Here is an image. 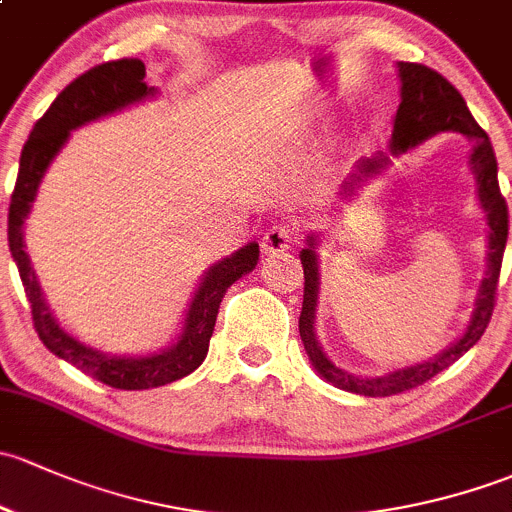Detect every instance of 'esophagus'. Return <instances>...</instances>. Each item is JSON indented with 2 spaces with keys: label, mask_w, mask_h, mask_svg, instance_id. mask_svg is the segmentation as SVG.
Here are the masks:
<instances>
[{
  "label": "esophagus",
  "mask_w": 512,
  "mask_h": 512,
  "mask_svg": "<svg viewBox=\"0 0 512 512\" xmlns=\"http://www.w3.org/2000/svg\"><path fill=\"white\" fill-rule=\"evenodd\" d=\"M293 231L288 226H271L261 239V251L266 256H278L291 249Z\"/></svg>",
  "instance_id": "obj_1"
}]
</instances>
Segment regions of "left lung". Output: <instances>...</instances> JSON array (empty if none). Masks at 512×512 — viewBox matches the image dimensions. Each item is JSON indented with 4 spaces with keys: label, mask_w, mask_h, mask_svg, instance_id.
<instances>
[{
    "label": "left lung",
    "mask_w": 512,
    "mask_h": 512,
    "mask_svg": "<svg viewBox=\"0 0 512 512\" xmlns=\"http://www.w3.org/2000/svg\"><path fill=\"white\" fill-rule=\"evenodd\" d=\"M399 76V108L392 120V138H389L387 152H374L372 157H362L357 160L355 170L347 175L342 182L340 199L342 202H352L362 187L374 177L382 175L392 157L404 155V152L414 150L421 142L436 138L444 133H458L471 142V152H468V167H471L473 182H476V199L481 204L483 214H486L488 226V246H486V271H483V281L478 286L476 300H473V313L468 318L466 330L446 345L444 350L436 355L426 357L421 362L412 365L394 367V370L382 374H352L335 365L328 355L323 352L315 333V323H318V305H320V244H323V231H313L305 236V246L300 249V263H303L305 273V293H303V310H300V340H303L308 360L313 370L320 374L328 384L345 392L362 394V397H389V394L407 392V389L419 387V384L429 382L446 367L453 365L458 357L466 355L481 335L486 333L488 323H491L493 305H495V288H498L500 263H503L505 241H508V209H505V199L500 197L498 187V162H495L493 147L488 135L478 128L473 120L471 110L466 108V100L461 93L439 76L431 68L419 66V63H397Z\"/></svg>",
    "instance_id": "obj_1"
}]
</instances>
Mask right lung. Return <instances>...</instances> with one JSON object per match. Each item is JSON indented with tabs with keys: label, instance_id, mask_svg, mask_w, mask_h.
Here are the masks:
<instances>
[{
	"label": "right lung",
	"instance_id": "add662e5",
	"mask_svg": "<svg viewBox=\"0 0 512 512\" xmlns=\"http://www.w3.org/2000/svg\"><path fill=\"white\" fill-rule=\"evenodd\" d=\"M157 96L160 91L155 86H147L145 63L138 59L100 63L78 76L71 86L63 88L59 98L44 113V118L31 130L29 140L21 150L17 187H14L12 204H9V251L19 268L39 340L56 357L71 362L88 377L98 379L108 387L130 389V392L165 387V384L187 377L189 372L202 365L214 333V323H217L221 298L231 283L254 271L258 263V244L249 241L231 256L214 261L202 273L192 298H189L187 310H184L179 333L170 345L155 352H142V355H113V352H103L73 337L54 318L34 266H31V258L26 254L24 224L51 162L66 147L73 130Z\"/></svg>",
	"mask_w": 512,
	"mask_h": 512
}]
</instances>
